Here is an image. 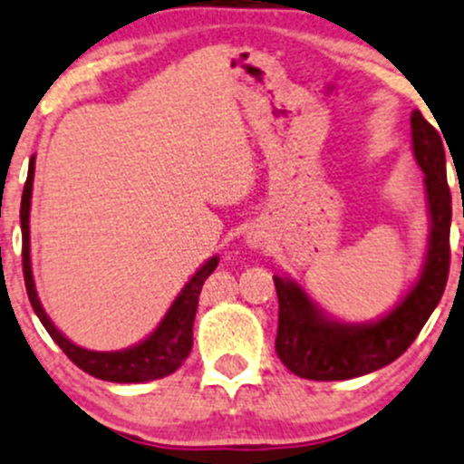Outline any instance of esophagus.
Listing matches in <instances>:
<instances>
[{
    "label": "esophagus",
    "mask_w": 464,
    "mask_h": 464,
    "mask_svg": "<svg viewBox=\"0 0 464 464\" xmlns=\"http://www.w3.org/2000/svg\"><path fill=\"white\" fill-rule=\"evenodd\" d=\"M264 234H259V232H250V237H247V243H250L252 247H264Z\"/></svg>",
    "instance_id": "esophagus-1"
}]
</instances>
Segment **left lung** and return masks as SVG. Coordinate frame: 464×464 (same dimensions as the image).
<instances>
[{
  "mask_svg": "<svg viewBox=\"0 0 464 464\" xmlns=\"http://www.w3.org/2000/svg\"><path fill=\"white\" fill-rule=\"evenodd\" d=\"M411 138L415 160L424 171L431 217L422 276L386 317L362 326L331 322L297 284L272 276L279 297L275 348L279 360L295 375L319 382L351 380L391 364L413 343L445 293L451 261V192L447 185L445 147L438 129L424 121L418 109L411 113Z\"/></svg>",
  "mask_w": 464,
  "mask_h": 464,
  "instance_id": "1",
  "label": "left lung"
}]
</instances>
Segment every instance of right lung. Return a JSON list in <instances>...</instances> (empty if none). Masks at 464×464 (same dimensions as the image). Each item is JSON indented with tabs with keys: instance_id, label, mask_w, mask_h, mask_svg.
I'll return each instance as SVG.
<instances>
[{
	"instance_id": "1",
	"label": "right lung",
	"mask_w": 464,
	"mask_h": 464,
	"mask_svg": "<svg viewBox=\"0 0 464 464\" xmlns=\"http://www.w3.org/2000/svg\"><path fill=\"white\" fill-rule=\"evenodd\" d=\"M33 174H35V159H31V162H28V176L26 183H24L22 208H19V223H22V270L28 302H31L33 310H35V314L40 317L42 326L46 328V333L53 337V342L64 351V355L69 357L78 369L98 377V380L133 384V382L160 380V377L174 373V371L188 360L189 351H192V328L198 308V295L205 279H208L214 272V267L218 266V256H212V259L189 279V284L185 285L183 293H180L179 297H176V302L171 304L169 313L165 314L160 326L156 328L145 342H140L138 346L127 348V351L116 353H95L87 351V348L75 346V343L62 335L53 324H51V319L46 317L44 308H42L40 299H37L35 284H33L31 237H28Z\"/></svg>"
}]
</instances>
